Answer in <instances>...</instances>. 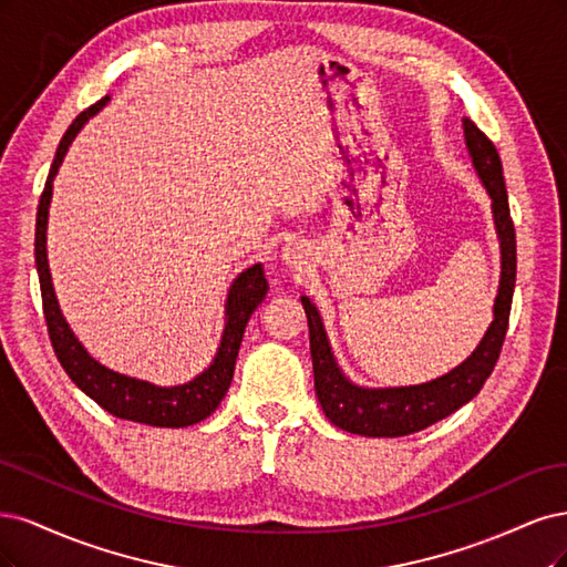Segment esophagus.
Segmentation results:
<instances>
[{
  "instance_id": "34e87169",
  "label": "esophagus",
  "mask_w": 567,
  "mask_h": 567,
  "mask_svg": "<svg viewBox=\"0 0 567 567\" xmlns=\"http://www.w3.org/2000/svg\"><path fill=\"white\" fill-rule=\"evenodd\" d=\"M282 264L289 270H295V272H308V268H310V251H308V247L297 243V240L287 243L282 247Z\"/></svg>"
}]
</instances>
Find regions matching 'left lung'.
Returning <instances> with one entry per match:
<instances>
[{"label":"left lung","mask_w":567,"mask_h":567,"mask_svg":"<svg viewBox=\"0 0 567 567\" xmlns=\"http://www.w3.org/2000/svg\"><path fill=\"white\" fill-rule=\"evenodd\" d=\"M462 126L473 169H476L485 193L489 195L492 221H495L502 254V272L495 306H492V322L473 353L447 374L414 383V386L370 389L360 386V383L343 374L316 303L308 297H301V306L308 318L316 395L324 416L341 431L368 437H398L416 433L441 422V419L476 398L489 372L495 370L516 287V233L508 214V195L497 148L468 117L462 120Z\"/></svg>","instance_id":"obj_1"}]
</instances>
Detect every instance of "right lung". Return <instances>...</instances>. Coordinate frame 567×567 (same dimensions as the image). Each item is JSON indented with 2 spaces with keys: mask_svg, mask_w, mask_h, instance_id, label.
<instances>
[{
  "mask_svg": "<svg viewBox=\"0 0 567 567\" xmlns=\"http://www.w3.org/2000/svg\"><path fill=\"white\" fill-rule=\"evenodd\" d=\"M107 101H111V96H103L99 103L80 113L75 122L68 126V132L61 138V145L56 151V157H53L44 193L40 197L38 230H34V264H38L49 339L53 346V353H56L59 362L63 364V370L72 379V383L94 400V403H99L105 412H111L117 419H126V422H138L148 426H162V429H186L207 419L226 398L233 381L235 360H237V351H240L245 327L254 310H257V306L266 299L268 282H266L261 264H254L243 272H237V278L230 282L228 297H226L224 332H221V341H218L216 355L209 362V368H205L186 383L157 386L153 381L136 379V377L105 368V364H101L84 349L82 341L75 337V332L70 330L68 320L63 318L56 291H53L49 257H47V226H49V207H51V195H53V178H56L61 169L70 143L75 141V136L84 130V124L91 117L103 111V105Z\"/></svg>",
  "mask_w": 567,
  "mask_h": 567,
  "instance_id": "right-lung-1",
  "label": "right lung"
}]
</instances>
